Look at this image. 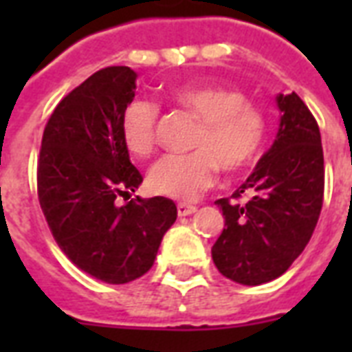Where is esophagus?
I'll use <instances>...</instances> for the list:
<instances>
[{"label": "esophagus", "mask_w": 352, "mask_h": 352, "mask_svg": "<svg viewBox=\"0 0 352 352\" xmlns=\"http://www.w3.org/2000/svg\"><path fill=\"white\" fill-rule=\"evenodd\" d=\"M195 212V206L193 204H188V203H179L177 204V214L184 217V215H190Z\"/></svg>", "instance_id": "obj_1"}]
</instances>
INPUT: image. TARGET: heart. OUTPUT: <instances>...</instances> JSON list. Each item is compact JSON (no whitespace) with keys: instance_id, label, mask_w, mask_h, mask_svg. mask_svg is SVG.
<instances>
[{"instance_id":"heart-1","label":"heart","mask_w":352,"mask_h":352,"mask_svg":"<svg viewBox=\"0 0 352 352\" xmlns=\"http://www.w3.org/2000/svg\"><path fill=\"white\" fill-rule=\"evenodd\" d=\"M177 106L199 118L192 153L166 155L151 168L149 188L159 195L193 201L217 179L219 168L239 173L259 159L268 133L267 115L237 87L186 84L171 93ZM160 109L148 100L129 102L122 113L120 133L137 157L153 153L159 140Z\"/></svg>"}]
</instances>
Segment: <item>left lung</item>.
Segmentation results:
<instances>
[{
    "label": "left lung",
    "mask_w": 352,
    "mask_h": 352,
    "mask_svg": "<svg viewBox=\"0 0 352 352\" xmlns=\"http://www.w3.org/2000/svg\"><path fill=\"white\" fill-rule=\"evenodd\" d=\"M276 142L232 197L215 201L225 228L212 246L219 272L241 285L279 278L305 250L323 206L320 127L296 93L279 95ZM247 195V201L242 197Z\"/></svg>",
    "instance_id": "obj_1"
}]
</instances>
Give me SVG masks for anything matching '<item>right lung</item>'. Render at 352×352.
Here are the masks:
<instances>
[{"mask_svg": "<svg viewBox=\"0 0 352 352\" xmlns=\"http://www.w3.org/2000/svg\"><path fill=\"white\" fill-rule=\"evenodd\" d=\"M135 71L111 65L60 100L38 157V199L52 237L71 261L106 283L148 272L162 235L177 219L166 197L131 199L142 182L122 140L120 118L135 98Z\"/></svg>", "mask_w": 352, "mask_h": 352, "instance_id": "obj_1", "label": "right lung"}]
</instances>
